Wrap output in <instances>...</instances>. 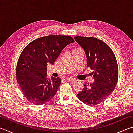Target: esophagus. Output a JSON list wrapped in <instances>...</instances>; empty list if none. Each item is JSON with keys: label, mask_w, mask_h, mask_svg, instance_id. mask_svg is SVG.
I'll return each mask as SVG.
<instances>
[{"label": "esophagus", "mask_w": 133, "mask_h": 133, "mask_svg": "<svg viewBox=\"0 0 133 133\" xmlns=\"http://www.w3.org/2000/svg\"><path fill=\"white\" fill-rule=\"evenodd\" d=\"M66 81H69V82H75L76 81V80L74 79V78H72V77H67Z\"/></svg>", "instance_id": "34e87169"}]
</instances>
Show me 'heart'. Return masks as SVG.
Wrapping results in <instances>:
<instances>
[{"mask_svg": "<svg viewBox=\"0 0 133 133\" xmlns=\"http://www.w3.org/2000/svg\"><path fill=\"white\" fill-rule=\"evenodd\" d=\"M79 49H74L73 50H72V51H76V50H79Z\"/></svg>", "mask_w": 133, "mask_h": 133, "instance_id": "1", "label": "heart"}]
</instances>
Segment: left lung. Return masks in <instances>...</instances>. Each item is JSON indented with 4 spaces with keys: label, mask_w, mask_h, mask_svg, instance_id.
I'll use <instances>...</instances> for the list:
<instances>
[{
    "label": "left lung",
    "mask_w": 133,
    "mask_h": 133,
    "mask_svg": "<svg viewBox=\"0 0 133 133\" xmlns=\"http://www.w3.org/2000/svg\"><path fill=\"white\" fill-rule=\"evenodd\" d=\"M75 41L85 51L87 66L93 69L92 84L85 83L77 97L89 106L105 101L113 92L118 80V66L112 50L107 43L92 37L76 36Z\"/></svg>",
    "instance_id": "8db88e82"
}]
</instances>
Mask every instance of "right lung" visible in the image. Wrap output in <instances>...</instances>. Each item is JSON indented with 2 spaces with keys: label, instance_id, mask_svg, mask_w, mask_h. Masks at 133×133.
<instances>
[{
  "label": "right lung",
  "instance_id": "add662e5",
  "mask_svg": "<svg viewBox=\"0 0 133 133\" xmlns=\"http://www.w3.org/2000/svg\"><path fill=\"white\" fill-rule=\"evenodd\" d=\"M74 42L69 36H46L31 42L22 51L16 68L17 81L32 104L41 105L56 95L61 79L48 78L47 64L53 65L64 47Z\"/></svg>",
  "mask_w": 133,
  "mask_h": 133
}]
</instances>
